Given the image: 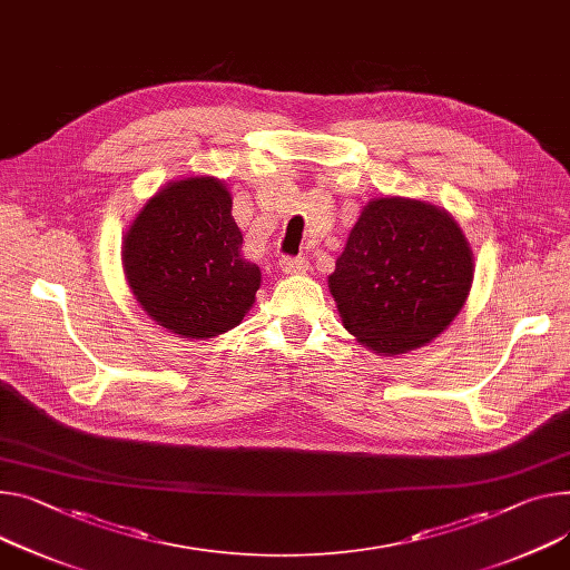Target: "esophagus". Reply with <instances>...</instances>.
<instances>
[{
  "mask_svg": "<svg viewBox=\"0 0 570 570\" xmlns=\"http://www.w3.org/2000/svg\"><path fill=\"white\" fill-rule=\"evenodd\" d=\"M281 269L283 274H305L308 272V259L305 257H289V255H283L281 257Z\"/></svg>",
  "mask_w": 570,
  "mask_h": 570,
  "instance_id": "esophagus-1",
  "label": "esophagus"
}]
</instances>
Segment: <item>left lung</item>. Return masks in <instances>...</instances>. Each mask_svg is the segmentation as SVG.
<instances>
[{
  "mask_svg": "<svg viewBox=\"0 0 570 570\" xmlns=\"http://www.w3.org/2000/svg\"><path fill=\"white\" fill-rule=\"evenodd\" d=\"M472 250L454 218L409 198H376L328 276L344 328L379 354L443 333L472 285Z\"/></svg>",
  "mask_w": 570,
  "mask_h": 570,
  "instance_id": "1",
  "label": "left lung"
}]
</instances>
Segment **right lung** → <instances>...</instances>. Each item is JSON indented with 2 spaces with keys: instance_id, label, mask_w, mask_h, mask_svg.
<instances>
[{
  "instance_id": "add662e5",
  "label": "right lung",
  "mask_w": 570,
  "mask_h": 570,
  "mask_svg": "<svg viewBox=\"0 0 570 570\" xmlns=\"http://www.w3.org/2000/svg\"><path fill=\"white\" fill-rule=\"evenodd\" d=\"M122 265L141 308L183 337L235 328L259 289L233 198L214 178H185L153 196L125 235Z\"/></svg>"
}]
</instances>
